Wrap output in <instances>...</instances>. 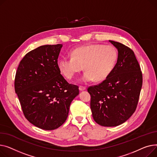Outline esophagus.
I'll use <instances>...</instances> for the list:
<instances>
[{"label": "esophagus", "mask_w": 157, "mask_h": 157, "mask_svg": "<svg viewBox=\"0 0 157 157\" xmlns=\"http://www.w3.org/2000/svg\"><path fill=\"white\" fill-rule=\"evenodd\" d=\"M86 89V87H84V86H79V90H84Z\"/></svg>", "instance_id": "esophagus-1"}]
</instances>
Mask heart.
Returning a JSON list of instances; mask_svg holds the SVG:
<instances>
[{
    "instance_id": "heart-1",
    "label": "heart",
    "mask_w": 157,
    "mask_h": 157,
    "mask_svg": "<svg viewBox=\"0 0 157 157\" xmlns=\"http://www.w3.org/2000/svg\"><path fill=\"white\" fill-rule=\"evenodd\" d=\"M118 54L112 45L94 44L81 46L71 52V57L59 59L58 68L67 79H72L77 73L86 70L81 78L83 82L105 80L116 64Z\"/></svg>"
}]
</instances>
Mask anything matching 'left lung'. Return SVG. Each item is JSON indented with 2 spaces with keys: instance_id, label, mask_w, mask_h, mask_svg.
Wrapping results in <instances>:
<instances>
[{
  "instance_id": "obj_1",
  "label": "left lung",
  "mask_w": 157,
  "mask_h": 157,
  "mask_svg": "<svg viewBox=\"0 0 157 157\" xmlns=\"http://www.w3.org/2000/svg\"><path fill=\"white\" fill-rule=\"evenodd\" d=\"M118 50L117 62L111 73L100 84L87 89L94 121L101 126L121 125L134 113L143 84L141 68L133 51L109 40Z\"/></svg>"
}]
</instances>
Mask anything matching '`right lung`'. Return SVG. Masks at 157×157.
Instances as JSON below:
<instances>
[{
    "label": "right lung",
    "instance_id": "1",
    "mask_svg": "<svg viewBox=\"0 0 157 157\" xmlns=\"http://www.w3.org/2000/svg\"><path fill=\"white\" fill-rule=\"evenodd\" d=\"M62 44L45 45L28 52L17 67L15 92L25 118L44 130L63 125L78 87L61 74L58 59Z\"/></svg>",
    "mask_w": 157,
    "mask_h": 157
}]
</instances>
